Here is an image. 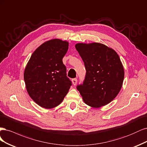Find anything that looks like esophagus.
<instances>
[{"instance_id": "esophagus-1", "label": "esophagus", "mask_w": 147, "mask_h": 147, "mask_svg": "<svg viewBox=\"0 0 147 147\" xmlns=\"http://www.w3.org/2000/svg\"><path fill=\"white\" fill-rule=\"evenodd\" d=\"M77 82H78L77 79L74 78V79H73L72 80V82H73V84L74 85V86H76V85L77 84Z\"/></svg>"}]
</instances>
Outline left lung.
<instances>
[{
    "instance_id": "1",
    "label": "left lung",
    "mask_w": 147,
    "mask_h": 147,
    "mask_svg": "<svg viewBox=\"0 0 147 147\" xmlns=\"http://www.w3.org/2000/svg\"><path fill=\"white\" fill-rule=\"evenodd\" d=\"M75 47L86 69L83 84L77 86L84 101L95 108L107 105L117 96L123 82L124 69L119 56L98 42L78 43Z\"/></svg>"
}]
</instances>
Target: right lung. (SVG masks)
<instances>
[{
  "label": "right lung",
  "instance_id": "obj_1",
  "mask_svg": "<svg viewBox=\"0 0 147 147\" xmlns=\"http://www.w3.org/2000/svg\"><path fill=\"white\" fill-rule=\"evenodd\" d=\"M68 49L67 41L51 40L39 46L28 61L24 74L27 91L42 107L59 105L72 86L62 61Z\"/></svg>",
  "mask_w": 147,
  "mask_h": 147
}]
</instances>
